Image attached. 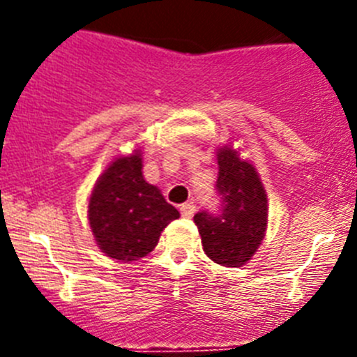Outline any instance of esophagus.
I'll return each mask as SVG.
<instances>
[{
  "instance_id": "1",
  "label": "esophagus",
  "mask_w": 357,
  "mask_h": 357,
  "mask_svg": "<svg viewBox=\"0 0 357 357\" xmlns=\"http://www.w3.org/2000/svg\"><path fill=\"white\" fill-rule=\"evenodd\" d=\"M195 211H197V207L193 204H182L181 206V214L184 218H191L195 214Z\"/></svg>"
}]
</instances>
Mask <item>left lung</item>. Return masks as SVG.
<instances>
[{"label":"left lung","instance_id":"8db88e82","mask_svg":"<svg viewBox=\"0 0 357 357\" xmlns=\"http://www.w3.org/2000/svg\"><path fill=\"white\" fill-rule=\"evenodd\" d=\"M216 191L220 209L195 214L207 257L223 266H241L252 259L264 238L268 200L255 168L238 151H218Z\"/></svg>","mask_w":357,"mask_h":357}]
</instances>
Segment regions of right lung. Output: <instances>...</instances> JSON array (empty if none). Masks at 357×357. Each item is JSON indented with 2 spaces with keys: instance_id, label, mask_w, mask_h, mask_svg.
Returning <instances> with one entry per match:
<instances>
[{
  "instance_id": "1",
  "label": "right lung",
  "mask_w": 357,
  "mask_h": 357,
  "mask_svg": "<svg viewBox=\"0 0 357 357\" xmlns=\"http://www.w3.org/2000/svg\"><path fill=\"white\" fill-rule=\"evenodd\" d=\"M141 153L119 157L96 182L89 200V223L105 255L137 261L159 243L160 232L181 216L155 185L143 178Z\"/></svg>"
}]
</instances>
